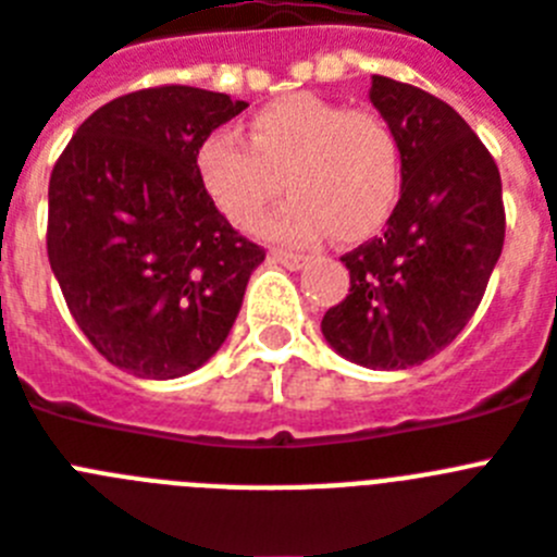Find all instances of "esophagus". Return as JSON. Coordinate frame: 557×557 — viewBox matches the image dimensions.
I'll list each match as a JSON object with an SVG mask.
<instances>
[{"instance_id":"esophagus-1","label":"esophagus","mask_w":557,"mask_h":557,"mask_svg":"<svg viewBox=\"0 0 557 557\" xmlns=\"http://www.w3.org/2000/svg\"><path fill=\"white\" fill-rule=\"evenodd\" d=\"M269 257L274 260V263L286 265V269H292V271H300L302 265L308 263L306 255H294V251H283V249H271Z\"/></svg>"}]
</instances>
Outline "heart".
Returning a JSON list of instances; mask_svg holds the SVG:
<instances>
[{
	"instance_id": "heart-1",
	"label": "heart",
	"mask_w": 557,
	"mask_h": 557,
	"mask_svg": "<svg viewBox=\"0 0 557 557\" xmlns=\"http://www.w3.org/2000/svg\"><path fill=\"white\" fill-rule=\"evenodd\" d=\"M200 186L237 228H255L283 191L292 198L263 221V235L311 243L325 232L359 240L382 226L399 198V147L387 124L329 98L297 92L249 121V144L214 129L195 152Z\"/></svg>"
}]
</instances>
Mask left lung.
<instances>
[{"label": "left lung", "instance_id": "left-lung-1", "mask_svg": "<svg viewBox=\"0 0 557 557\" xmlns=\"http://www.w3.org/2000/svg\"><path fill=\"white\" fill-rule=\"evenodd\" d=\"M394 133L401 191L382 237L343 257L350 288L322 317L325 343L371 371H401L450 345L475 314L504 246L502 175L442 98L371 78Z\"/></svg>", "mask_w": 557, "mask_h": 557}]
</instances>
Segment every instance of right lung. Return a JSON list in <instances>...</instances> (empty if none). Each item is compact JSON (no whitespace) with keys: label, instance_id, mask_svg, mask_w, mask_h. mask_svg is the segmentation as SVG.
<instances>
[{"label":"right lung","instance_id":"obj_1","mask_svg":"<svg viewBox=\"0 0 557 557\" xmlns=\"http://www.w3.org/2000/svg\"><path fill=\"white\" fill-rule=\"evenodd\" d=\"M246 107L184 84L129 92L98 107L55 161L50 269L78 329L121 371H198L240 314L265 251L218 212L195 152Z\"/></svg>","mask_w":557,"mask_h":557}]
</instances>
